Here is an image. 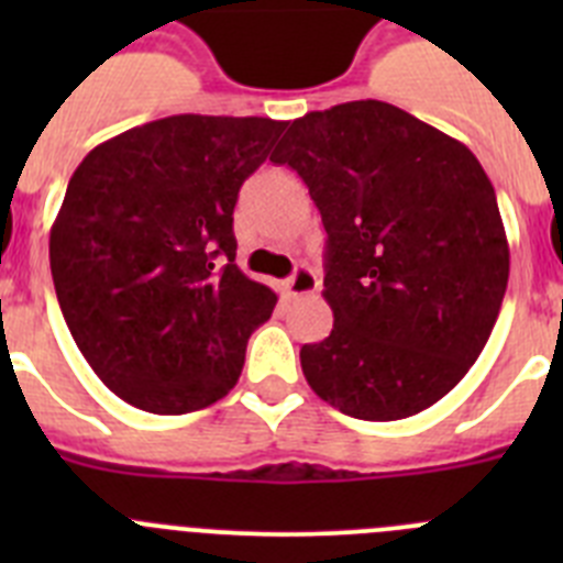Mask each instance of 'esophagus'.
<instances>
[{
	"instance_id": "1",
	"label": "esophagus",
	"mask_w": 563,
	"mask_h": 563,
	"mask_svg": "<svg viewBox=\"0 0 563 563\" xmlns=\"http://www.w3.org/2000/svg\"><path fill=\"white\" fill-rule=\"evenodd\" d=\"M316 290H318V276L310 271V267H296V273L285 282V292L290 298L312 296Z\"/></svg>"
}]
</instances>
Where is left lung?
<instances>
[{
	"label": "left lung",
	"instance_id": "1",
	"mask_svg": "<svg viewBox=\"0 0 563 563\" xmlns=\"http://www.w3.org/2000/svg\"><path fill=\"white\" fill-rule=\"evenodd\" d=\"M327 231L332 332L301 346L321 400L357 420L420 415L485 350L510 276L496 191L465 143L383 101L292 121L271 154Z\"/></svg>",
	"mask_w": 563,
	"mask_h": 563
}]
</instances>
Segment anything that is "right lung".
Segmentation results:
<instances>
[{
    "instance_id": "obj_1",
    "label": "right lung",
    "mask_w": 563,
    "mask_h": 563,
    "mask_svg": "<svg viewBox=\"0 0 563 563\" xmlns=\"http://www.w3.org/2000/svg\"><path fill=\"white\" fill-rule=\"evenodd\" d=\"M285 121L172 114L109 137L49 228L64 321L103 386L152 415L222 400L276 292L236 267L233 206Z\"/></svg>"
}]
</instances>
